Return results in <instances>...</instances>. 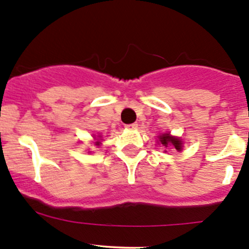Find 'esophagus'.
<instances>
[{"label":"esophagus","mask_w":249,"mask_h":249,"mask_svg":"<svg viewBox=\"0 0 249 249\" xmlns=\"http://www.w3.org/2000/svg\"><path fill=\"white\" fill-rule=\"evenodd\" d=\"M125 126H126L127 129H136V127L138 126V124L137 123H132V124H127V125H125Z\"/></svg>","instance_id":"obj_1"}]
</instances>
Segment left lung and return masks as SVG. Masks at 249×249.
Listing matches in <instances>:
<instances>
[{
	"label": "left lung",
	"instance_id": "obj_1",
	"mask_svg": "<svg viewBox=\"0 0 249 249\" xmlns=\"http://www.w3.org/2000/svg\"><path fill=\"white\" fill-rule=\"evenodd\" d=\"M159 138H160V142H161L164 146H168V144H172L175 149H177V150H180V149H181L182 143L181 141L178 140V138L171 137V136L166 135V133H164V135H161Z\"/></svg>",
	"mask_w": 249,
	"mask_h": 249
}]
</instances>
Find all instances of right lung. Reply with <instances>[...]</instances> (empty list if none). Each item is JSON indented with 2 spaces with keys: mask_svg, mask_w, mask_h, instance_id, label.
Segmentation results:
<instances>
[{
  "mask_svg": "<svg viewBox=\"0 0 249 249\" xmlns=\"http://www.w3.org/2000/svg\"><path fill=\"white\" fill-rule=\"evenodd\" d=\"M96 144H99V142H98V143H96Z\"/></svg>",
  "mask_w": 249,
  "mask_h": 249,
  "instance_id": "1",
  "label": "right lung"
}]
</instances>
